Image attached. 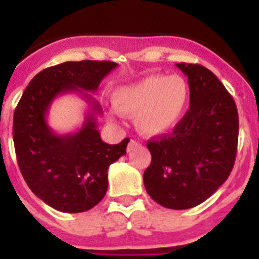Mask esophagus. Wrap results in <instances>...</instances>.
<instances>
[{
  "mask_svg": "<svg viewBox=\"0 0 259 259\" xmlns=\"http://www.w3.org/2000/svg\"><path fill=\"white\" fill-rule=\"evenodd\" d=\"M139 145H140V144L137 143L136 140H131V141H130V144H128V146H127V152L128 153L132 152V150H134L135 148H137Z\"/></svg>",
  "mask_w": 259,
  "mask_h": 259,
  "instance_id": "esophagus-1",
  "label": "esophagus"
}]
</instances>
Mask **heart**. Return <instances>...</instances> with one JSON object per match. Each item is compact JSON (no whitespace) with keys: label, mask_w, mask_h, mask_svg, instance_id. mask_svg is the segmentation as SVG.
<instances>
[{"label":"heart","mask_w":259,"mask_h":259,"mask_svg":"<svg viewBox=\"0 0 259 259\" xmlns=\"http://www.w3.org/2000/svg\"><path fill=\"white\" fill-rule=\"evenodd\" d=\"M189 85L180 75H148L118 88L113 95L116 110L136 116V127L144 135L157 136L172 130L189 105ZM116 111H110L115 119Z\"/></svg>","instance_id":"obj_1"}]
</instances>
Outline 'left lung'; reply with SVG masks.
<instances>
[{"mask_svg": "<svg viewBox=\"0 0 259 259\" xmlns=\"http://www.w3.org/2000/svg\"><path fill=\"white\" fill-rule=\"evenodd\" d=\"M188 77L189 110L174 132L148 141L152 162L144 185L161 206L185 210L215 193L230 176L239 139L236 104L201 65L176 63Z\"/></svg>", "mask_w": 259, "mask_h": 259, "instance_id": "8db88e82", "label": "left lung"}]
</instances>
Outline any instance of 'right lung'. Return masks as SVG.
Instances as JSON below:
<instances>
[{
  "label": "right lung",
  "instance_id": "1",
  "mask_svg": "<svg viewBox=\"0 0 259 259\" xmlns=\"http://www.w3.org/2000/svg\"><path fill=\"white\" fill-rule=\"evenodd\" d=\"M118 63L65 62L38 72L29 81L14 113L13 139L18 164L27 185L40 200L62 212L95 207L107 191V170L125 154L128 139L116 145L101 140L96 116L101 105L92 95ZM79 93L90 105L83 125L58 135L46 120L58 95Z\"/></svg>",
  "mask_w": 259,
  "mask_h": 259
}]
</instances>
